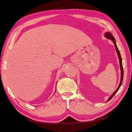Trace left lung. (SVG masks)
Segmentation results:
<instances>
[{
    "instance_id": "obj_1",
    "label": "left lung",
    "mask_w": 132,
    "mask_h": 132,
    "mask_svg": "<svg viewBox=\"0 0 132 132\" xmlns=\"http://www.w3.org/2000/svg\"><path fill=\"white\" fill-rule=\"evenodd\" d=\"M104 36L105 37H106L107 39H110V40H111L112 42L114 43V45H115V47H116V52L117 53V55H118V58H119V64H120V69H121V81H120V83H119V84L118 85V87L117 88V89L114 91V92L112 93V94L111 95V96L110 97V98L109 99H108L107 100V102L109 101L110 100H111L112 97L114 96V95L116 94V93H117V91L118 90V89H119V88L121 87V84L122 83V81H123V67H122V58H121V54L120 52H119V50L118 48V47H117V44H116V40H115V38L114 37L112 36V35L111 34V33L110 32H106V33L104 34Z\"/></svg>"
}]
</instances>
